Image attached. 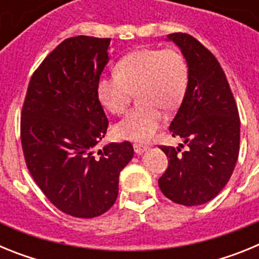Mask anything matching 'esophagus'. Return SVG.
<instances>
[{
	"label": "esophagus",
	"instance_id": "esophagus-1",
	"mask_svg": "<svg viewBox=\"0 0 259 259\" xmlns=\"http://www.w3.org/2000/svg\"><path fill=\"white\" fill-rule=\"evenodd\" d=\"M134 149L137 154H141V153L148 149V145H144V144H134Z\"/></svg>",
	"mask_w": 259,
	"mask_h": 259
}]
</instances>
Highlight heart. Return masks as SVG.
<instances>
[{"mask_svg":"<svg viewBox=\"0 0 259 259\" xmlns=\"http://www.w3.org/2000/svg\"><path fill=\"white\" fill-rule=\"evenodd\" d=\"M189 71L185 57L174 48H145L128 53L116 72L104 75L97 83V96L111 114H122L135 93L139 102L115 125L120 139L145 143L163 123V109L182 104L188 88Z\"/></svg>","mask_w":259,"mask_h":259,"instance_id":"1","label":"heart"}]
</instances>
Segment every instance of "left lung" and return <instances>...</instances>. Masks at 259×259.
Returning <instances> with one entry per match:
<instances>
[{
    "mask_svg": "<svg viewBox=\"0 0 259 259\" xmlns=\"http://www.w3.org/2000/svg\"><path fill=\"white\" fill-rule=\"evenodd\" d=\"M168 37L188 63V88L170 124L188 149L161 145L170 158L158 180L162 193L184 206L209 202L232 175L240 150V116L224 71L212 53L188 33ZM180 146H183V144Z\"/></svg>",
    "mask_w": 259,
    "mask_h": 259,
    "instance_id": "obj_1",
    "label": "left lung"
}]
</instances>
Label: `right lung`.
<instances>
[{
    "mask_svg": "<svg viewBox=\"0 0 259 259\" xmlns=\"http://www.w3.org/2000/svg\"><path fill=\"white\" fill-rule=\"evenodd\" d=\"M109 45L91 36L62 41L32 75L20 113L29 174L57 209L76 218L113 206L119 174L134 157L130 141L95 153L109 125L97 96Z\"/></svg>",
    "mask_w": 259,
    "mask_h": 259,
    "instance_id": "add662e5",
    "label": "right lung"
}]
</instances>
